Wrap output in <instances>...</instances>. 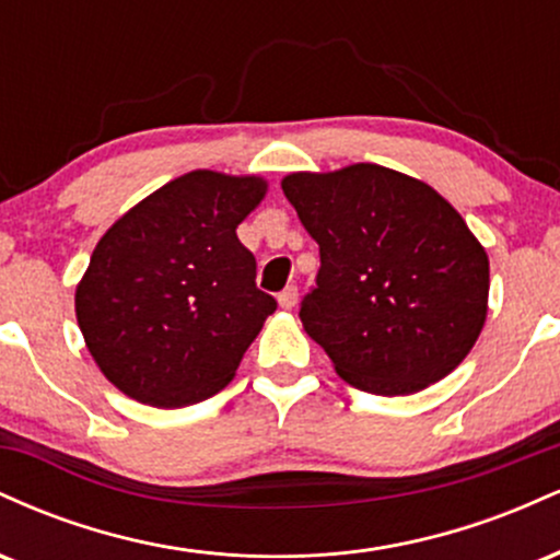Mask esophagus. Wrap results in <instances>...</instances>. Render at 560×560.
Returning <instances> with one entry per match:
<instances>
[{
    "mask_svg": "<svg viewBox=\"0 0 560 560\" xmlns=\"http://www.w3.org/2000/svg\"><path fill=\"white\" fill-rule=\"evenodd\" d=\"M279 305L284 307V311H292V307L298 305V287L289 284L284 292H279Z\"/></svg>",
    "mask_w": 560,
    "mask_h": 560,
    "instance_id": "obj_1",
    "label": "esophagus"
}]
</instances>
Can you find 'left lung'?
<instances>
[{"label":"left lung","mask_w":560,"mask_h":560,"mask_svg":"<svg viewBox=\"0 0 560 560\" xmlns=\"http://www.w3.org/2000/svg\"><path fill=\"white\" fill-rule=\"evenodd\" d=\"M281 189L318 242L300 318L334 371L395 397L458 369L490 294V260L458 210L429 184L374 163L289 173Z\"/></svg>","instance_id":"1"}]
</instances>
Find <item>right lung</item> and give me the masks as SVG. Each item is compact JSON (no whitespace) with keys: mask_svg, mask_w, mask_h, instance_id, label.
<instances>
[{"mask_svg":"<svg viewBox=\"0 0 560 560\" xmlns=\"http://www.w3.org/2000/svg\"><path fill=\"white\" fill-rule=\"evenodd\" d=\"M266 191L260 176L184 173L96 242L75 287V318L94 363L124 395L184 408L234 378L276 311L236 236Z\"/></svg>","mask_w":560,"mask_h":560,"instance_id":"add662e5","label":"right lung"}]
</instances>
